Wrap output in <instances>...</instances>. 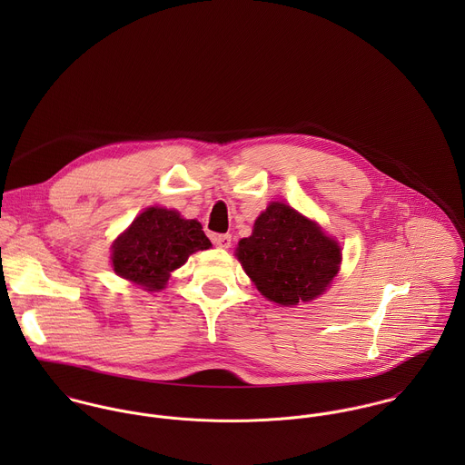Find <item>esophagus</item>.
<instances>
[{"instance_id":"1","label":"esophagus","mask_w":465,"mask_h":465,"mask_svg":"<svg viewBox=\"0 0 465 465\" xmlns=\"http://www.w3.org/2000/svg\"><path fill=\"white\" fill-rule=\"evenodd\" d=\"M213 243H214L218 249L225 251V249L231 247V236H229V234H218V236L213 238Z\"/></svg>"}]
</instances>
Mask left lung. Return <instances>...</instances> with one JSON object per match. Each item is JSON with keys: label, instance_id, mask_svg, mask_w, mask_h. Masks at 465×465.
<instances>
[{"label": "left lung", "instance_id": "1", "mask_svg": "<svg viewBox=\"0 0 465 465\" xmlns=\"http://www.w3.org/2000/svg\"><path fill=\"white\" fill-rule=\"evenodd\" d=\"M236 258L260 293L281 306L322 295L340 270L341 249L322 227L282 202L268 203Z\"/></svg>", "mask_w": 465, "mask_h": 465}]
</instances>
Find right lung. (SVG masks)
<instances>
[{
	"label": "right lung",
	"mask_w": 465,
	"mask_h": 465,
	"mask_svg": "<svg viewBox=\"0 0 465 465\" xmlns=\"http://www.w3.org/2000/svg\"><path fill=\"white\" fill-rule=\"evenodd\" d=\"M209 247L197 220H186L173 209L148 207L114 240L111 260L120 277L159 292L173 270Z\"/></svg>",
	"instance_id": "add662e5"
}]
</instances>
